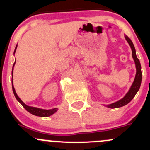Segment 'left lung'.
Instances as JSON below:
<instances>
[{"mask_svg":"<svg viewBox=\"0 0 150 150\" xmlns=\"http://www.w3.org/2000/svg\"><path fill=\"white\" fill-rule=\"evenodd\" d=\"M125 39L128 41V44L131 46V50H132V57L134 59V62H135L136 64V68H137V73H136L135 78H134V81L133 83L132 86H131V88H130L129 91L125 94V96L122 98V99L119 100L118 102H116L115 103H112L111 104H109L107 105V107L109 108H117V107H122V106L126 105L127 104L129 103L131 100L133 99V98L135 96V95L137 94V93L138 92V91L139 90V88L141 86V83H142V70H141V64L139 60V59L137 58V55H136V50L134 48V44H133L132 41L131 40V39L128 37V36H125Z\"/></svg>","mask_w":150,"mask_h":150,"instance_id":"1","label":"left lung"}]
</instances>
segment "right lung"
Here are the masks:
<instances>
[{
	"mask_svg": "<svg viewBox=\"0 0 150 150\" xmlns=\"http://www.w3.org/2000/svg\"><path fill=\"white\" fill-rule=\"evenodd\" d=\"M16 47H17V46H16V48H15L14 53H15V51H16ZM14 64H15V63H14ZM14 64H13V66H14ZM13 69H12V75H13ZM12 76H13V75H12ZM11 81H12V80H11ZM12 89H13V94H14L15 97H16V99H17L18 102H19V103H20L22 106H23V107L25 109V110H27V111L29 112L30 113H31V114L34 115L39 116V117H48V116H51V115H53L54 113H55L57 111V108L51 109V110H43V109L37 108V107H30V106L26 105V104L24 103V102H22V101L20 99H19V97L17 96V94H16V91H15L14 87H13V83H12Z\"/></svg>",
	"mask_w": 150,
	"mask_h": 150,
	"instance_id": "1",
	"label": "right lung"
}]
</instances>
